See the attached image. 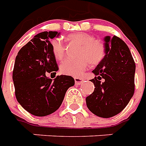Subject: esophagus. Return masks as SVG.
<instances>
[{
  "instance_id": "obj_1",
  "label": "esophagus",
  "mask_w": 146,
  "mask_h": 146,
  "mask_svg": "<svg viewBox=\"0 0 146 146\" xmlns=\"http://www.w3.org/2000/svg\"><path fill=\"white\" fill-rule=\"evenodd\" d=\"M74 80H75L76 84H81L84 80L83 79V78H81V77H75V78H74Z\"/></svg>"
}]
</instances>
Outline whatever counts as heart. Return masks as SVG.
Listing matches in <instances>:
<instances>
[{"label": "heart", "instance_id": "1", "mask_svg": "<svg viewBox=\"0 0 146 146\" xmlns=\"http://www.w3.org/2000/svg\"><path fill=\"white\" fill-rule=\"evenodd\" d=\"M70 40L76 41L82 45L78 58H67L60 66L62 73L66 75L79 76L91 65L97 66L101 63L106 57V48L104 43L96 40L92 34L87 33H73L68 36ZM51 49L54 57L58 60L62 59L66 54V46L62 40L54 39L51 42Z\"/></svg>", "mask_w": 146, "mask_h": 146}]
</instances>
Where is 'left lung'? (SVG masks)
Here are the masks:
<instances>
[{
    "label": "left lung",
    "instance_id": "1",
    "mask_svg": "<svg viewBox=\"0 0 146 146\" xmlns=\"http://www.w3.org/2000/svg\"><path fill=\"white\" fill-rule=\"evenodd\" d=\"M106 57L93 70L91 80L95 88L86 98L89 110L96 116L110 118L128 104L135 92V63L125 42L116 36L105 38Z\"/></svg>",
    "mask_w": 146,
    "mask_h": 146
}]
</instances>
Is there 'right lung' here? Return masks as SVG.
Instances as JSON below:
<instances>
[{"instance_id":"add662e5","label":"right lung","mask_w":146,"mask_h":146,"mask_svg":"<svg viewBox=\"0 0 146 146\" xmlns=\"http://www.w3.org/2000/svg\"><path fill=\"white\" fill-rule=\"evenodd\" d=\"M58 32H42L21 48L15 58L12 79L19 103L31 114L45 116L60 107L66 92L74 85L70 76L61 75L54 80L47 74H56L58 66L51 49V39Z\"/></svg>"}]
</instances>
